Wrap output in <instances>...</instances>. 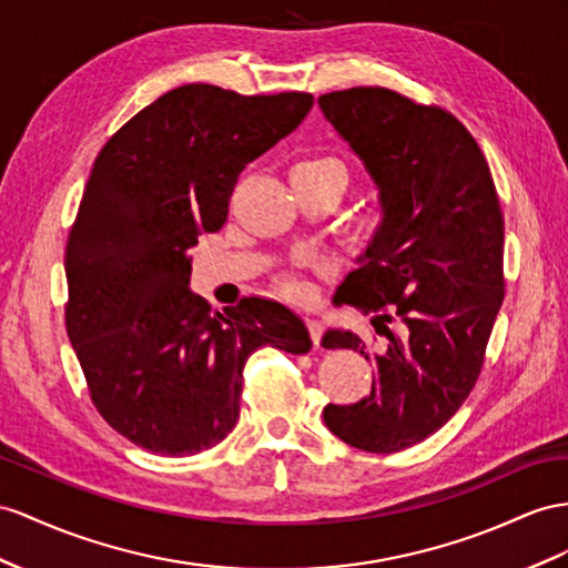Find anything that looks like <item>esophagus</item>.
Returning <instances> with one entry per match:
<instances>
[{
	"label": "esophagus",
	"mask_w": 568,
	"mask_h": 568,
	"mask_svg": "<svg viewBox=\"0 0 568 568\" xmlns=\"http://www.w3.org/2000/svg\"><path fill=\"white\" fill-rule=\"evenodd\" d=\"M307 328H310V338L314 343V347L322 345V336H324V324L318 318H307Z\"/></svg>",
	"instance_id": "34e87169"
}]
</instances>
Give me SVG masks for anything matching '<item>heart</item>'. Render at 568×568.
<instances>
[{"instance_id": "1", "label": "heart", "mask_w": 568, "mask_h": 568, "mask_svg": "<svg viewBox=\"0 0 568 568\" xmlns=\"http://www.w3.org/2000/svg\"><path fill=\"white\" fill-rule=\"evenodd\" d=\"M300 165H318V168H338V170H343L338 160H333V158H312V160H304V163H300ZM283 290L287 295H295V297L304 295V287L295 281H285Z\"/></svg>"}]
</instances>
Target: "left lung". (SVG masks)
Returning <instances> with one entry per match:
<instances>
[{
  "label": "left lung",
  "instance_id": "1",
  "mask_svg": "<svg viewBox=\"0 0 568 568\" xmlns=\"http://www.w3.org/2000/svg\"><path fill=\"white\" fill-rule=\"evenodd\" d=\"M379 186L384 221L365 264L336 297L386 345L328 331L324 347L359 351L372 394L324 408L326 427L359 450L396 454L442 429L470 396L504 302V215L485 153L454 114L382 85L318 98ZM388 323H396L390 332Z\"/></svg>",
  "mask_w": 568,
  "mask_h": 568
}]
</instances>
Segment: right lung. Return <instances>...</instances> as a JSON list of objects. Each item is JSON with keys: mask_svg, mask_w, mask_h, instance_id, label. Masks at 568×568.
<instances>
[{"mask_svg": "<svg viewBox=\"0 0 568 568\" xmlns=\"http://www.w3.org/2000/svg\"><path fill=\"white\" fill-rule=\"evenodd\" d=\"M312 105L300 91L186 83L134 114L95 158L64 252L67 333L100 417L151 454L221 444L258 347L312 351L307 328L278 302L242 297L215 312L189 290V250L227 221L244 165Z\"/></svg>", "mask_w": 568, "mask_h": 568, "instance_id": "right-lung-1", "label": "right lung"}]
</instances>
